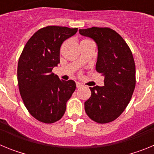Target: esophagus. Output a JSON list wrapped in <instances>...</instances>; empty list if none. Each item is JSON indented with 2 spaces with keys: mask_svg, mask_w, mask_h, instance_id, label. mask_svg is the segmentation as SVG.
<instances>
[{
  "mask_svg": "<svg viewBox=\"0 0 154 154\" xmlns=\"http://www.w3.org/2000/svg\"><path fill=\"white\" fill-rule=\"evenodd\" d=\"M76 87H77L78 89H80V88L82 87V85L81 83H79V82H76Z\"/></svg>",
  "mask_w": 154,
  "mask_h": 154,
  "instance_id": "esophagus-1",
  "label": "esophagus"
}]
</instances>
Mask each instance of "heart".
Instances as JSON below:
<instances>
[{
	"instance_id": "b5f03b06",
	"label": "heart",
	"mask_w": 154,
	"mask_h": 154,
	"mask_svg": "<svg viewBox=\"0 0 154 154\" xmlns=\"http://www.w3.org/2000/svg\"><path fill=\"white\" fill-rule=\"evenodd\" d=\"M90 42V40H89V39H83V40L81 42V43H82V42Z\"/></svg>"
}]
</instances>
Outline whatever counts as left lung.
<instances>
[{
    "mask_svg": "<svg viewBox=\"0 0 154 154\" xmlns=\"http://www.w3.org/2000/svg\"><path fill=\"white\" fill-rule=\"evenodd\" d=\"M79 31L96 42V70L105 77L104 86L89 88L91 96L84 103L85 111L96 123H110L123 113L135 89L133 54L124 39L111 28L92 27Z\"/></svg>",
    "mask_w": 154,
    "mask_h": 154,
    "instance_id": "8db88e82",
    "label": "left lung"
}]
</instances>
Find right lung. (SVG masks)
<instances>
[{
	"label": "right lung",
	"instance_id": "obj_1",
	"mask_svg": "<svg viewBox=\"0 0 154 154\" xmlns=\"http://www.w3.org/2000/svg\"><path fill=\"white\" fill-rule=\"evenodd\" d=\"M78 28L47 26L28 41L17 64V82L24 104L34 118L53 123L63 116L75 89L73 80H60L52 69L60 63V48Z\"/></svg>",
	"mask_w": 154,
	"mask_h": 154
}]
</instances>
